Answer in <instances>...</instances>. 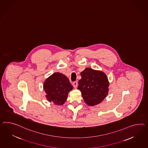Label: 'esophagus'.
Instances as JSON below:
<instances>
[{
    "instance_id": "1",
    "label": "esophagus",
    "mask_w": 148,
    "mask_h": 148,
    "mask_svg": "<svg viewBox=\"0 0 148 148\" xmlns=\"http://www.w3.org/2000/svg\"><path fill=\"white\" fill-rule=\"evenodd\" d=\"M72 85H73V86L75 87V88H76V87H77V85H78V82L76 81V82H74L73 84H72Z\"/></svg>"
}]
</instances>
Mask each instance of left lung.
Returning a JSON list of instances; mask_svg holds the SVG:
<instances>
[{
    "instance_id": "left-lung-1",
    "label": "left lung",
    "mask_w": 148,
    "mask_h": 148,
    "mask_svg": "<svg viewBox=\"0 0 148 148\" xmlns=\"http://www.w3.org/2000/svg\"><path fill=\"white\" fill-rule=\"evenodd\" d=\"M79 90L85 102L95 106L102 102L108 93L109 82L105 73L92 69L86 68L80 73Z\"/></svg>"
}]
</instances>
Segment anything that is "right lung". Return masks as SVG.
<instances>
[{"label":"right lung","mask_w":148,"mask_h":148,"mask_svg":"<svg viewBox=\"0 0 148 148\" xmlns=\"http://www.w3.org/2000/svg\"><path fill=\"white\" fill-rule=\"evenodd\" d=\"M43 89L48 101L53 102L55 105H62L73 87L66 76L60 72H55L45 80Z\"/></svg>","instance_id":"obj_1"}]
</instances>
